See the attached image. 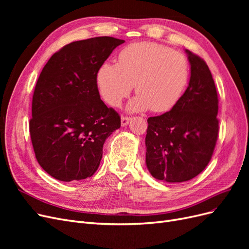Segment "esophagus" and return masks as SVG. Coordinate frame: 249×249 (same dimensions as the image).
Masks as SVG:
<instances>
[{
	"label": "esophagus",
	"mask_w": 249,
	"mask_h": 249,
	"mask_svg": "<svg viewBox=\"0 0 249 249\" xmlns=\"http://www.w3.org/2000/svg\"><path fill=\"white\" fill-rule=\"evenodd\" d=\"M130 120H131V117L123 116V117H122V125H123V126H125L127 124L130 123Z\"/></svg>",
	"instance_id": "obj_1"
}]
</instances>
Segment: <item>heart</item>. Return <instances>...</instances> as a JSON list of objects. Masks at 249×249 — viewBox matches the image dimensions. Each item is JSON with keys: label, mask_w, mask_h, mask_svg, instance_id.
Wrapping results in <instances>:
<instances>
[{"label": "heart", "mask_w": 249, "mask_h": 249, "mask_svg": "<svg viewBox=\"0 0 249 249\" xmlns=\"http://www.w3.org/2000/svg\"><path fill=\"white\" fill-rule=\"evenodd\" d=\"M190 77L188 59L182 53L156 42H134L124 48L118 63L104 62L96 73L103 99L119 106L135 84L137 96L130 111L170 110L179 101Z\"/></svg>", "instance_id": "b5f03b06"}]
</instances>
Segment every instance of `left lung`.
Segmentation results:
<instances>
[{
	"label": "left lung",
	"mask_w": 249,
	"mask_h": 249,
	"mask_svg": "<svg viewBox=\"0 0 249 249\" xmlns=\"http://www.w3.org/2000/svg\"><path fill=\"white\" fill-rule=\"evenodd\" d=\"M189 85L172 109L147 119L146 166L166 183L189 180L207 167L219 131L218 95L207 63L186 50Z\"/></svg>",
	"instance_id": "left-lung-1"
}]
</instances>
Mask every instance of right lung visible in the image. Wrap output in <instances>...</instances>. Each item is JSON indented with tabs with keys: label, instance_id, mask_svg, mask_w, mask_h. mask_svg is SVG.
<instances>
[{
	"label": "right lung",
	"instance_id": "obj_1",
	"mask_svg": "<svg viewBox=\"0 0 249 249\" xmlns=\"http://www.w3.org/2000/svg\"><path fill=\"white\" fill-rule=\"evenodd\" d=\"M124 40L102 36L66 44L37 80L29 129L37 162L62 182L93 176L120 117L101 100L96 73Z\"/></svg>",
	"mask_w": 249,
	"mask_h": 249
}]
</instances>
